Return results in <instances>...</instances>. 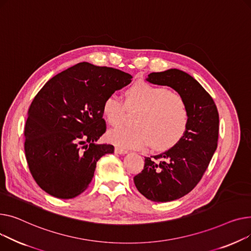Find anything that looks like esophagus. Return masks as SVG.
Returning a JSON list of instances; mask_svg holds the SVG:
<instances>
[{
	"mask_svg": "<svg viewBox=\"0 0 251 251\" xmlns=\"http://www.w3.org/2000/svg\"><path fill=\"white\" fill-rule=\"evenodd\" d=\"M114 151H115V153H117V154H126V153H127V150H126V149L121 148V147H115Z\"/></svg>",
	"mask_w": 251,
	"mask_h": 251,
	"instance_id": "1",
	"label": "esophagus"
}]
</instances>
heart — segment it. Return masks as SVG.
Returning <instances> with one entry per match:
<instances>
[{"label": "heart", "instance_id": "b5f03b06", "mask_svg": "<svg viewBox=\"0 0 251 251\" xmlns=\"http://www.w3.org/2000/svg\"><path fill=\"white\" fill-rule=\"evenodd\" d=\"M126 103L116 95L107 96L102 113L111 126H120L127 107L137 106L140 111L134 126H122L108 134V140L124 148H143L151 144L155 150H167L184 136L188 121V107L183 97L164 87L139 81L126 92Z\"/></svg>", "mask_w": 251, "mask_h": 251}]
</instances>
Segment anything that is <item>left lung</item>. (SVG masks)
<instances>
[{
    "instance_id": "obj_1",
    "label": "left lung",
    "mask_w": 251,
    "mask_h": 251,
    "mask_svg": "<svg viewBox=\"0 0 251 251\" xmlns=\"http://www.w3.org/2000/svg\"><path fill=\"white\" fill-rule=\"evenodd\" d=\"M147 81L173 88L188 107V126L181 140L164 153L145 157L144 169L134 177L145 198L171 201L193 190L207 170L218 146L219 113L211 95L180 70L151 73Z\"/></svg>"
}]
</instances>
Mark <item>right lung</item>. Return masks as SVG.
Instances as JSON below:
<instances>
[{"instance_id": "add662e5", "label": "right lung", "mask_w": 251, "mask_h": 251, "mask_svg": "<svg viewBox=\"0 0 251 251\" xmlns=\"http://www.w3.org/2000/svg\"><path fill=\"white\" fill-rule=\"evenodd\" d=\"M121 70L79 63L48 81L28 109L27 164L38 186L58 199L87 189L97 161L114 147L95 144L105 132L104 99L131 82Z\"/></svg>"}]
</instances>
